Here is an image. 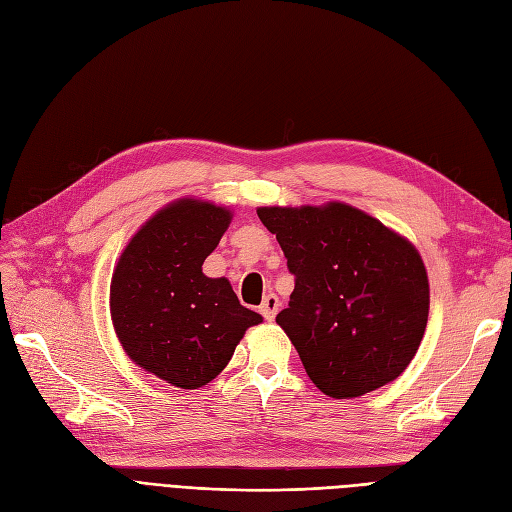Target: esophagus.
<instances>
[{"label":"esophagus","mask_w":512,"mask_h":512,"mask_svg":"<svg viewBox=\"0 0 512 512\" xmlns=\"http://www.w3.org/2000/svg\"><path fill=\"white\" fill-rule=\"evenodd\" d=\"M278 306H280V302H278L276 295H274V293H268L266 298H263L261 306H259V310H261L263 319H266V321H274L276 312H278Z\"/></svg>","instance_id":"esophagus-1"}]
</instances>
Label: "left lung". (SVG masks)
I'll return each mask as SVG.
<instances>
[{"label":"left lung","mask_w":512,"mask_h":512,"mask_svg":"<svg viewBox=\"0 0 512 512\" xmlns=\"http://www.w3.org/2000/svg\"><path fill=\"white\" fill-rule=\"evenodd\" d=\"M295 276L276 323L325 395L351 400L395 381L430 315L417 246L344 202L257 208Z\"/></svg>","instance_id":"8db88e82"}]
</instances>
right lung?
Here are the masks:
<instances>
[{
	"label": "right lung",
	"mask_w": 512,
	"mask_h": 512,
	"mask_svg": "<svg viewBox=\"0 0 512 512\" xmlns=\"http://www.w3.org/2000/svg\"><path fill=\"white\" fill-rule=\"evenodd\" d=\"M232 217L225 206L178 197L131 236L112 272L110 317L123 351L180 389L219 376L246 329L263 321L225 276L202 272Z\"/></svg>",
	"instance_id": "right-lung-1"
}]
</instances>
